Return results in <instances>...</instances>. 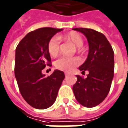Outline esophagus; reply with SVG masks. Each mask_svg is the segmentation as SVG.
Segmentation results:
<instances>
[{"label": "esophagus", "mask_w": 128, "mask_h": 128, "mask_svg": "<svg viewBox=\"0 0 128 128\" xmlns=\"http://www.w3.org/2000/svg\"><path fill=\"white\" fill-rule=\"evenodd\" d=\"M64 75H65V76H68V73H64Z\"/></svg>", "instance_id": "34e87169"}]
</instances>
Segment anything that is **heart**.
<instances>
[{
    "label": "heart",
    "mask_w": 128,
    "mask_h": 128,
    "mask_svg": "<svg viewBox=\"0 0 128 128\" xmlns=\"http://www.w3.org/2000/svg\"><path fill=\"white\" fill-rule=\"evenodd\" d=\"M64 40L71 42L73 45L77 47V51L78 52H82V48L81 46L83 45V39L77 32L71 31L65 34L62 37ZM48 50L52 57H56L60 52V41L57 36H54L49 40L48 43ZM80 63L79 58L74 57H62L58 59L55 63L54 66L57 69L60 71H71L73 68L78 66Z\"/></svg>",
    "instance_id": "1"
}]
</instances>
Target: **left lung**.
Segmentation results:
<instances>
[{
	"label": "left lung",
	"mask_w": 128,
	"mask_h": 128,
	"mask_svg": "<svg viewBox=\"0 0 128 128\" xmlns=\"http://www.w3.org/2000/svg\"><path fill=\"white\" fill-rule=\"evenodd\" d=\"M73 29L85 35L89 44L88 58L79 67L82 72L87 70L89 74L86 78L76 76L73 91L81 105L94 107L104 100L111 88L114 74V52L103 34L91 28Z\"/></svg>",
	"instance_id": "1"
}]
</instances>
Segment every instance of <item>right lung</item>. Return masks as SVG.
Segmentation results:
<instances>
[{"label":"right lung","instance_id":"add662e5","mask_svg":"<svg viewBox=\"0 0 128 128\" xmlns=\"http://www.w3.org/2000/svg\"><path fill=\"white\" fill-rule=\"evenodd\" d=\"M62 30L40 28L27 34L16 46L14 76L22 96L35 108L46 109L54 103L65 77L60 70L47 77L42 74L46 66H52L48 43Z\"/></svg>","mask_w":128,"mask_h":128}]
</instances>
